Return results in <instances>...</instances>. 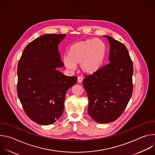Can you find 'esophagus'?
Returning a JSON list of instances; mask_svg holds the SVG:
<instances>
[{
  "instance_id": "1",
  "label": "esophagus",
  "mask_w": 155,
  "mask_h": 155,
  "mask_svg": "<svg viewBox=\"0 0 155 155\" xmlns=\"http://www.w3.org/2000/svg\"><path fill=\"white\" fill-rule=\"evenodd\" d=\"M77 81H78V82L79 83H82V81H83V78H82L81 77H78Z\"/></svg>"
}]
</instances>
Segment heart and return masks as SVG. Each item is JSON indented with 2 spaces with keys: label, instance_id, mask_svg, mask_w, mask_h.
<instances>
[{
  "label": "heart",
  "instance_id": "obj_1",
  "mask_svg": "<svg viewBox=\"0 0 155 155\" xmlns=\"http://www.w3.org/2000/svg\"><path fill=\"white\" fill-rule=\"evenodd\" d=\"M107 48L103 41L93 38L76 42L69 48L68 56H64L63 62L66 68L74 70L80 64L81 71L85 74L96 73L105 61Z\"/></svg>",
  "mask_w": 155,
  "mask_h": 155
}]
</instances>
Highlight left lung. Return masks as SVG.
<instances>
[{"mask_svg": "<svg viewBox=\"0 0 155 155\" xmlns=\"http://www.w3.org/2000/svg\"><path fill=\"white\" fill-rule=\"evenodd\" d=\"M110 44L108 59L96 73L86 75L83 84L89 99L87 113L96 122L108 123L118 119L133 91V64L124 44L104 35Z\"/></svg>", "mask_w": 155, "mask_h": 155, "instance_id": "1", "label": "left lung"}]
</instances>
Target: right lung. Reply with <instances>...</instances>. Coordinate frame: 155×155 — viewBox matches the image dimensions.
<instances>
[{
  "instance_id": "add662e5",
  "label": "right lung",
  "mask_w": 155,
  "mask_h": 155,
  "mask_svg": "<svg viewBox=\"0 0 155 155\" xmlns=\"http://www.w3.org/2000/svg\"><path fill=\"white\" fill-rule=\"evenodd\" d=\"M66 34H45L30 42L19 60L17 94L28 117L42 125L54 123L62 114L65 96L77 77L65 76L59 43Z\"/></svg>"
}]
</instances>
